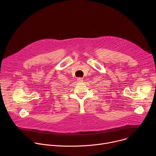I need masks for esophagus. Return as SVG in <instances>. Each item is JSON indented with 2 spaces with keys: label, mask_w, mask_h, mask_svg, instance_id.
Here are the masks:
<instances>
[{
  "label": "esophagus",
  "mask_w": 156,
  "mask_h": 156,
  "mask_svg": "<svg viewBox=\"0 0 156 156\" xmlns=\"http://www.w3.org/2000/svg\"><path fill=\"white\" fill-rule=\"evenodd\" d=\"M77 81H78V82H82V81H83V79H82V78L79 77V78L77 79Z\"/></svg>",
  "instance_id": "esophagus-1"
}]
</instances>
